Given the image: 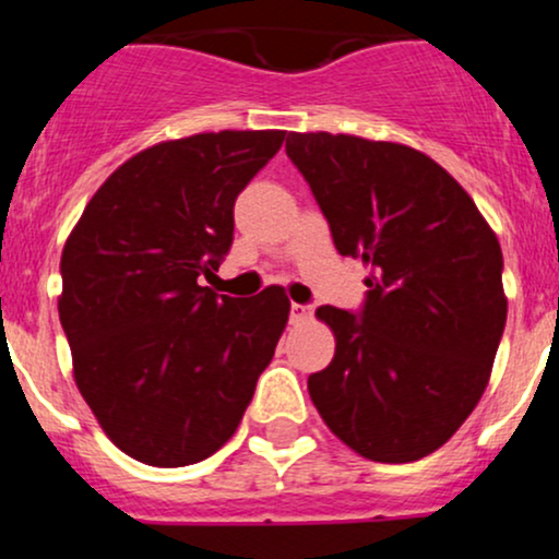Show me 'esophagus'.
Listing matches in <instances>:
<instances>
[{
	"instance_id": "esophagus-1",
	"label": "esophagus",
	"mask_w": 559,
	"mask_h": 559,
	"mask_svg": "<svg viewBox=\"0 0 559 559\" xmlns=\"http://www.w3.org/2000/svg\"><path fill=\"white\" fill-rule=\"evenodd\" d=\"M312 318V310L307 305H297V301H294L292 305V323L294 325H299V323H307V320Z\"/></svg>"
}]
</instances>
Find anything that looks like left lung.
<instances>
[{"instance_id": "obj_1", "label": "left lung", "mask_w": 559, "mask_h": 559, "mask_svg": "<svg viewBox=\"0 0 559 559\" xmlns=\"http://www.w3.org/2000/svg\"><path fill=\"white\" fill-rule=\"evenodd\" d=\"M286 155L338 252L370 267L360 320L331 305L316 310L336 352L307 378L310 400L360 457H426L489 386L507 320L497 234L463 186L407 144L292 131Z\"/></svg>"}]
</instances>
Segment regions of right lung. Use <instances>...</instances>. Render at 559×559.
I'll return each instance as SVG.
<instances>
[{
	"label": "right lung",
	"mask_w": 559,
	"mask_h": 559,
	"mask_svg": "<svg viewBox=\"0 0 559 559\" xmlns=\"http://www.w3.org/2000/svg\"><path fill=\"white\" fill-rule=\"evenodd\" d=\"M286 131L168 139L96 189L62 249L57 299L73 378L128 457L183 467L236 433L288 323L281 286L234 299L215 275L234 202Z\"/></svg>",
	"instance_id": "add662e5"
}]
</instances>
